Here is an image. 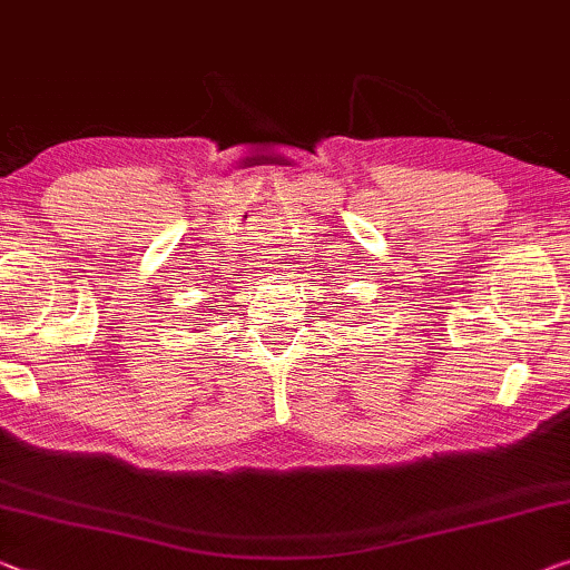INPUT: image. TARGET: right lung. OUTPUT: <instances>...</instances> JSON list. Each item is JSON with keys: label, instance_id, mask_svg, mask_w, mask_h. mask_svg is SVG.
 <instances>
[{"label": "right lung", "instance_id": "obj_1", "mask_svg": "<svg viewBox=\"0 0 570 570\" xmlns=\"http://www.w3.org/2000/svg\"><path fill=\"white\" fill-rule=\"evenodd\" d=\"M212 313H214V305H208V313H206V311H204V315H212ZM204 321H206V318H200V321H198V323H196V331H198V328H200V326H204Z\"/></svg>", "mask_w": 570, "mask_h": 570}]
</instances>
